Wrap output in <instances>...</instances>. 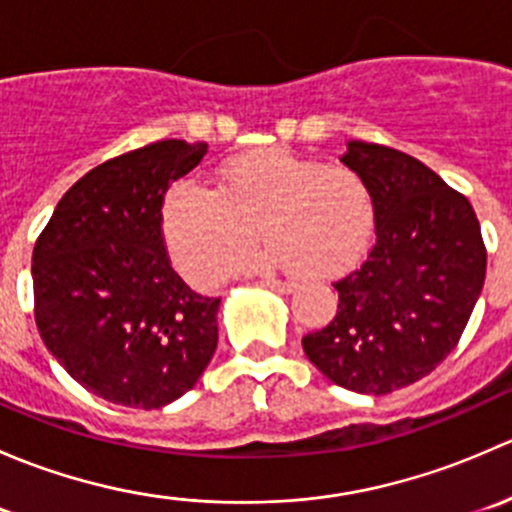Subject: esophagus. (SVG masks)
I'll list each match as a JSON object with an SVG mask.
<instances>
[{"label": "esophagus", "mask_w": 512, "mask_h": 512, "mask_svg": "<svg viewBox=\"0 0 512 512\" xmlns=\"http://www.w3.org/2000/svg\"><path fill=\"white\" fill-rule=\"evenodd\" d=\"M262 285L275 289V292H282V294L294 292V287H297V285H294V282H289V280H265V282H262Z\"/></svg>", "instance_id": "esophagus-1"}]
</instances>
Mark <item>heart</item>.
<instances>
[{"label":"heart","mask_w":512,"mask_h":512,"mask_svg":"<svg viewBox=\"0 0 512 512\" xmlns=\"http://www.w3.org/2000/svg\"><path fill=\"white\" fill-rule=\"evenodd\" d=\"M371 185L349 165H324L282 148L227 160L218 185L180 180L165 193L163 235L175 265L210 285L255 242H270L235 270H287L307 280L352 270L374 235Z\"/></svg>","instance_id":"heart-1"}]
</instances>
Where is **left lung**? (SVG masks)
Segmentation results:
<instances>
[{
    "label": "left lung",
    "mask_w": 512,
    "mask_h": 512,
    "mask_svg": "<svg viewBox=\"0 0 512 512\" xmlns=\"http://www.w3.org/2000/svg\"><path fill=\"white\" fill-rule=\"evenodd\" d=\"M342 163L371 185L376 242L334 282L337 314L302 347L337 386L381 396L456 349L485 282V242L466 195L414 156L352 141Z\"/></svg>",
    "instance_id": "8db88e82"
}]
</instances>
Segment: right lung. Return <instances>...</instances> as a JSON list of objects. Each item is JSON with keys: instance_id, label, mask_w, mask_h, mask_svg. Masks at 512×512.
<instances>
[{"instance_id": "1", "label": "right lung", "mask_w": 512, "mask_h": 512, "mask_svg": "<svg viewBox=\"0 0 512 512\" xmlns=\"http://www.w3.org/2000/svg\"><path fill=\"white\" fill-rule=\"evenodd\" d=\"M205 156L168 138L106 160L56 205L32 255L34 319L46 349L86 391L160 409L195 386L218 347L220 297L170 267L165 193Z\"/></svg>"}]
</instances>
